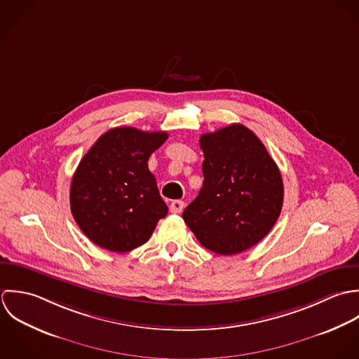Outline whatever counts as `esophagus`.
Masks as SVG:
<instances>
[{"instance_id":"34e87169","label":"esophagus","mask_w":359,"mask_h":359,"mask_svg":"<svg viewBox=\"0 0 359 359\" xmlns=\"http://www.w3.org/2000/svg\"><path fill=\"white\" fill-rule=\"evenodd\" d=\"M183 208H184V203L180 201V200L172 201V204H170V207H169V210H170L172 214H180V212L183 211Z\"/></svg>"}]
</instances>
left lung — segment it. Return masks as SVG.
Returning a JSON list of instances; mask_svg holds the SVG:
<instances>
[{
    "instance_id": "8db88e82",
    "label": "left lung",
    "mask_w": 359,
    "mask_h": 359,
    "mask_svg": "<svg viewBox=\"0 0 359 359\" xmlns=\"http://www.w3.org/2000/svg\"><path fill=\"white\" fill-rule=\"evenodd\" d=\"M200 147L204 183L183 219L212 252H243L258 244L280 215V170L255 133L240 123L203 135Z\"/></svg>"
}]
</instances>
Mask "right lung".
Wrapping results in <instances>:
<instances>
[{
    "mask_svg": "<svg viewBox=\"0 0 359 359\" xmlns=\"http://www.w3.org/2000/svg\"><path fill=\"white\" fill-rule=\"evenodd\" d=\"M165 132L114 128L81 158L71 184V210L80 230L98 247L132 251L151 237L168 207L148 169Z\"/></svg>",
    "mask_w": 359,
    "mask_h": 359,
    "instance_id": "1",
    "label": "right lung"
}]
</instances>
